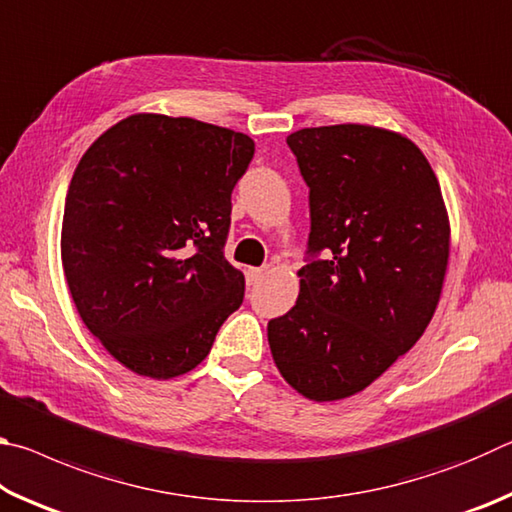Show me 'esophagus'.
Listing matches in <instances>:
<instances>
[{"label": "esophagus", "mask_w": 512, "mask_h": 512, "mask_svg": "<svg viewBox=\"0 0 512 512\" xmlns=\"http://www.w3.org/2000/svg\"><path fill=\"white\" fill-rule=\"evenodd\" d=\"M264 275H266V266H262V268H248V271H246L248 284H253V287L264 280Z\"/></svg>", "instance_id": "esophagus-1"}]
</instances>
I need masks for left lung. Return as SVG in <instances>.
<instances>
[{"mask_svg": "<svg viewBox=\"0 0 512 512\" xmlns=\"http://www.w3.org/2000/svg\"><path fill=\"white\" fill-rule=\"evenodd\" d=\"M309 187V264L296 305L268 320L280 375L314 402L370 386L409 352L438 307L449 219L409 137L363 124L287 137ZM320 252L325 260H318Z\"/></svg>", "mask_w": 512, "mask_h": 512, "instance_id": "1", "label": "left lung"}]
</instances>
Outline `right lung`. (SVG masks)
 Returning a JSON list of instances; mask_svg holds the SVG:
<instances>
[{
    "mask_svg": "<svg viewBox=\"0 0 512 512\" xmlns=\"http://www.w3.org/2000/svg\"><path fill=\"white\" fill-rule=\"evenodd\" d=\"M253 153L244 133L153 112L121 119L83 153L60 257L85 327L121 366L185 375L241 307L244 273L223 246Z\"/></svg>",
    "mask_w": 512,
    "mask_h": 512,
    "instance_id": "obj_1",
    "label": "right lung"
}]
</instances>
